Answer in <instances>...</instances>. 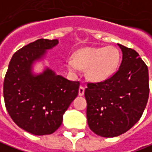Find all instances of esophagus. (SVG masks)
<instances>
[{
    "instance_id": "1",
    "label": "esophagus",
    "mask_w": 152,
    "mask_h": 152,
    "mask_svg": "<svg viewBox=\"0 0 152 152\" xmlns=\"http://www.w3.org/2000/svg\"><path fill=\"white\" fill-rule=\"evenodd\" d=\"M84 91H85L84 88L81 86V87L79 88V90H78V94H79L80 96H83V94H84Z\"/></svg>"
}]
</instances>
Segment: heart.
Masks as SVG:
<instances>
[{"label":"heart","mask_w":152,"mask_h":152,"mask_svg":"<svg viewBox=\"0 0 152 152\" xmlns=\"http://www.w3.org/2000/svg\"><path fill=\"white\" fill-rule=\"evenodd\" d=\"M121 62V53L115 47L85 48L69 57L66 65L69 71L77 74L87 68V76L94 82H102L115 74Z\"/></svg>","instance_id":"heart-1"}]
</instances>
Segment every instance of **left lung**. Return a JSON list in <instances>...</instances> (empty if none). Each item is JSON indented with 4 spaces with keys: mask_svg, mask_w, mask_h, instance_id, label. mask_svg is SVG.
Here are the masks:
<instances>
[{
    "mask_svg": "<svg viewBox=\"0 0 152 152\" xmlns=\"http://www.w3.org/2000/svg\"><path fill=\"white\" fill-rule=\"evenodd\" d=\"M122 53L118 70L104 82L88 83L85 98L90 129L98 135H121L138 122L149 97L147 65L134 49L117 44Z\"/></svg>",
    "mask_w": 152,
    "mask_h": 152,
    "instance_id": "8db88e82",
    "label": "left lung"
}]
</instances>
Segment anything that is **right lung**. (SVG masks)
Wrapping results in <instances>:
<instances>
[{"label":"right lung","instance_id":"1","mask_svg":"<svg viewBox=\"0 0 152 152\" xmlns=\"http://www.w3.org/2000/svg\"><path fill=\"white\" fill-rule=\"evenodd\" d=\"M58 41L39 39L12 57L3 84L6 108L17 125L35 135L51 134L58 129L63 115L78 95L80 83L64 78L47 67L33 73V64Z\"/></svg>","mask_w":152,"mask_h":152}]
</instances>
